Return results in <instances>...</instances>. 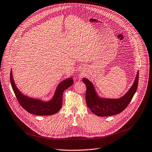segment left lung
<instances>
[{
    "label": "left lung",
    "mask_w": 152,
    "mask_h": 152,
    "mask_svg": "<svg viewBox=\"0 0 152 152\" xmlns=\"http://www.w3.org/2000/svg\"><path fill=\"white\" fill-rule=\"evenodd\" d=\"M138 79V71L133 85L124 96L118 99H109L100 96L94 84L87 78L83 77L82 81L86 86V104L91 112L97 116L107 117L120 114L132 100L137 90Z\"/></svg>",
    "instance_id": "8db88e82"
}]
</instances>
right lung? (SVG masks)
<instances>
[{"mask_svg":"<svg viewBox=\"0 0 152 152\" xmlns=\"http://www.w3.org/2000/svg\"><path fill=\"white\" fill-rule=\"evenodd\" d=\"M10 82L20 105L28 113L41 116L53 115L58 113L62 107L63 92L73 84V80L72 77L63 80L58 85L52 99L45 101L28 97L21 93L14 82L12 70L10 73Z\"/></svg>","mask_w":152,"mask_h":152,"instance_id":"1","label":"right lung"}]
</instances>
